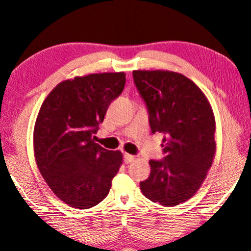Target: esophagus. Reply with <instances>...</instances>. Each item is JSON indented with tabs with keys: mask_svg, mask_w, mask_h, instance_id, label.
Instances as JSON below:
<instances>
[{
	"mask_svg": "<svg viewBox=\"0 0 251 251\" xmlns=\"http://www.w3.org/2000/svg\"><path fill=\"white\" fill-rule=\"evenodd\" d=\"M133 160H134V156H133V155L127 154V153L124 154V162L125 163H131Z\"/></svg>",
	"mask_w": 251,
	"mask_h": 251,
	"instance_id": "esophagus-1",
	"label": "esophagus"
}]
</instances>
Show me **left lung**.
Segmentation results:
<instances>
[{
  "mask_svg": "<svg viewBox=\"0 0 251 251\" xmlns=\"http://www.w3.org/2000/svg\"><path fill=\"white\" fill-rule=\"evenodd\" d=\"M153 133H163V158L151 160L140 182L146 198L164 206L188 201L204 182L215 154V123L210 103L191 80L167 71H134Z\"/></svg>",
  "mask_w": 251,
  "mask_h": 251,
  "instance_id": "left-lung-1",
  "label": "left lung"
}]
</instances>
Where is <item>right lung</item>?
Returning <instances> with one entry per match:
<instances>
[{
	"label": "right lung",
	"mask_w": 251,
	"mask_h": 251,
	"mask_svg": "<svg viewBox=\"0 0 251 251\" xmlns=\"http://www.w3.org/2000/svg\"><path fill=\"white\" fill-rule=\"evenodd\" d=\"M124 73L63 81L38 113L34 156L52 191L72 207L90 208L107 196L123 161L119 151L96 144L98 125L125 87Z\"/></svg>",
	"instance_id": "add662e5"
}]
</instances>
